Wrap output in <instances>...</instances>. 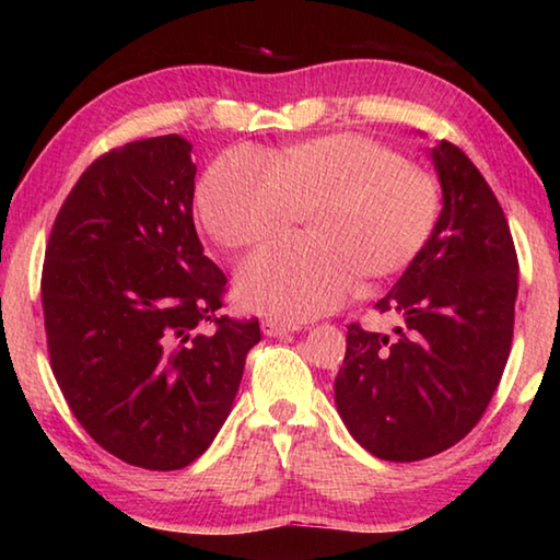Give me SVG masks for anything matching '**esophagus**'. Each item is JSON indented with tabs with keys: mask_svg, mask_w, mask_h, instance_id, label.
<instances>
[{
	"mask_svg": "<svg viewBox=\"0 0 560 560\" xmlns=\"http://www.w3.org/2000/svg\"><path fill=\"white\" fill-rule=\"evenodd\" d=\"M261 330H264V336H269V338H277V336H287V334H291V330H299V326L281 324V320L267 318V320H264V324H261Z\"/></svg>",
	"mask_w": 560,
	"mask_h": 560,
	"instance_id": "34e87169",
	"label": "esophagus"
}]
</instances>
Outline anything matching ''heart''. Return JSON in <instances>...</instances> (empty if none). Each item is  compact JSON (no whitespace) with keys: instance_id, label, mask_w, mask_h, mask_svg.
Masks as SVG:
<instances>
[{"instance_id":"b5f03b06","label":"heart","mask_w":560,"mask_h":560,"mask_svg":"<svg viewBox=\"0 0 560 560\" xmlns=\"http://www.w3.org/2000/svg\"><path fill=\"white\" fill-rule=\"evenodd\" d=\"M428 170L358 132L291 145L271 160L236 148L197 187V212L222 246L242 249L289 232L308 214L311 240L271 242L236 277L246 308L301 324L334 311L355 273L387 279L410 267L440 220Z\"/></svg>"}]
</instances>
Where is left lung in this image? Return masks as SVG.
<instances>
[{
    "instance_id": "obj_1",
    "label": "left lung",
    "mask_w": 560,
    "mask_h": 560,
    "mask_svg": "<svg viewBox=\"0 0 560 560\" xmlns=\"http://www.w3.org/2000/svg\"><path fill=\"white\" fill-rule=\"evenodd\" d=\"M442 185L438 226L387 296L397 338L348 326L336 407L360 447L417 462L467 438L504 373L518 261L504 210L457 145L432 148Z\"/></svg>"
}]
</instances>
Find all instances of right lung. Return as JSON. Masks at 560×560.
Here are the masks:
<instances>
[{
    "instance_id": "1",
    "label": "right lung",
    "mask_w": 560,
    "mask_h": 560,
    "mask_svg": "<svg viewBox=\"0 0 560 560\" xmlns=\"http://www.w3.org/2000/svg\"><path fill=\"white\" fill-rule=\"evenodd\" d=\"M192 145L158 136L101 155L46 244L51 371L75 420L113 457L173 471L232 412L259 320L220 316L226 277L195 232Z\"/></svg>"
}]
</instances>
